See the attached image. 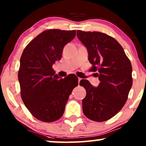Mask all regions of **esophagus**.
I'll list each match as a JSON object with an SVG mask.
<instances>
[{
    "instance_id": "1",
    "label": "esophagus",
    "mask_w": 146,
    "mask_h": 146,
    "mask_svg": "<svg viewBox=\"0 0 146 146\" xmlns=\"http://www.w3.org/2000/svg\"><path fill=\"white\" fill-rule=\"evenodd\" d=\"M81 80H82V78H78V83H80Z\"/></svg>"
}]
</instances>
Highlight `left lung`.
I'll list each match as a JSON object with an SVG mask.
<instances>
[{"instance_id":"1","label":"left lung","mask_w":146,"mask_h":146,"mask_svg":"<svg viewBox=\"0 0 146 146\" xmlns=\"http://www.w3.org/2000/svg\"><path fill=\"white\" fill-rule=\"evenodd\" d=\"M77 37L88 50L91 72L100 83L94 87L87 80L80 85L86 91L82 100L85 116L94 121L102 122L114 117L122 109L133 84L132 66L118 41L98 31L78 30Z\"/></svg>"}]
</instances>
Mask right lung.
Masks as SVG:
<instances>
[{"mask_svg":"<svg viewBox=\"0 0 146 146\" xmlns=\"http://www.w3.org/2000/svg\"><path fill=\"white\" fill-rule=\"evenodd\" d=\"M75 36L76 30H45L28 43L21 57V96L31 114L41 121L58 120L78 84L76 75L59 79L52 68L55 62L61 60L64 45Z\"/></svg>","mask_w":146,"mask_h":146,"instance_id":"add662e5","label":"right lung"}]
</instances>
